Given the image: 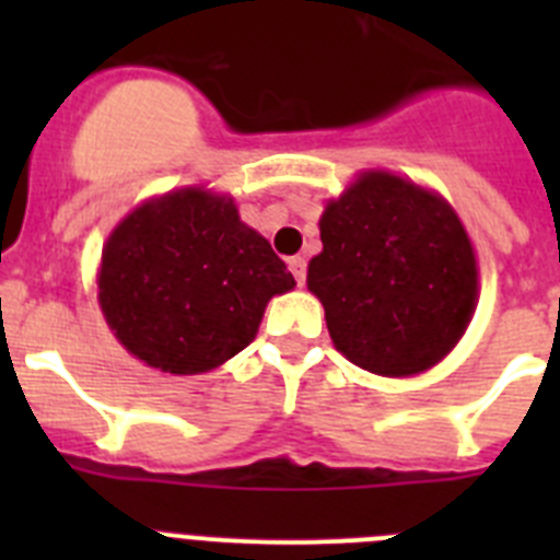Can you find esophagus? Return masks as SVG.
I'll return each instance as SVG.
<instances>
[{"mask_svg":"<svg viewBox=\"0 0 560 560\" xmlns=\"http://www.w3.org/2000/svg\"><path fill=\"white\" fill-rule=\"evenodd\" d=\"M289 269H291V275H294V280L300 285L305 283V271H308V264H305V257H289Z\"/></svg>","mask_w":560,"mask_h":560,"instance_id":"esophagus-1","label":"esophagus"}]
</instances>
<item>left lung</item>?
<instances>
[{
  "label": "left lung",
  "instance_id": "obj_1",
  "mask_svg": "<svg viewBox=\"0 0 560 560\" xmlns=\"http://www.w3.org/2000/svg\"><path fill=\"white\" fill-rule=\"evenodd\" d=\"M308 289L330 339L375 375H415L463 336L477 303V257L446 201L389 173H364L319 219Z\"/></svg>",
  "mask_w": 560,
  "mask_h": 560
}]
</instances>
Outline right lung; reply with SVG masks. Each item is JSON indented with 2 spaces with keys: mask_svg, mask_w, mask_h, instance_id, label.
Instances as JSON below:
<instances>
[{
  "mask_svg": "<svg viewBox=\"0 0 560 560\" xmlns=\"http://www.w3.org/2000/svg\"><path fill=\"white\" fill-rule=\"evenodd\" d=\"M101 308L122 348L162 373L196 375L249 345L294 277L226 196L187 187L148 201L108 237Z\"/></svg>",
  "mask_w": 560,
  "mask_h": 560,
  "instance_id": "right-lung-1",
  "label": "right lung"
}]
</instances>
